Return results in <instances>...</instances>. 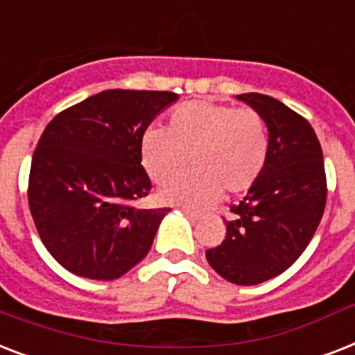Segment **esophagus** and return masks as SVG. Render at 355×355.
Wrapping results in <instances>:
<instances>
[{
  "instance_id": "esophagus-1",
  "label": "esophagus",
  "mask_w": 355,
  "mask_h": 355,
  "mask_svg": "<svg viewBox=\"0 0 355 355\" xmlns=\"http://www.w3.org/2000/svg\"><path fill=\"white\" fill-rule=\"evenodd\" d=\"M182 211L189 217V219H193V221H195V219H199V214H197V211L189 210V208H182Z\"/></svg>"
}]
</instances>
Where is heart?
<instances>
[{
  "instance_id": "1",
  "label": "heart",
  "mask_w": 355,
  "mask_h": 355,
  "mask_svg": "<svg viewBox=\"0 0 355 355\" xmlns=\"http://www.w3.org/2000/svg\"><path fill=\"white\" fill-rule=\"evenodd\" d=\"M270 130L254 108L214 101H189L173 108L166 130L147 128L139 138V162L153 182L177 180L186 166L193 173L160 191L169 205L200 208L221 193L241 195L269 164Z\"/></svg>"
}]
</instances>
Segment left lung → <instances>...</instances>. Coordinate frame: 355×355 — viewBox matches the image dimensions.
I'll return each instance as SVG.
<instances>
[{
  "mask_svg": "<svg viewBox=\"0 0 355 355\" xmlns=\"http://www.w3.org/2000/svg\"><path fill=\"white\" fill-rule=\"evenodd\" d=\"M237 99L267 119L269 164L247 197L230 206L227 236L206 250V259L225 280L256 286L289 269L306 250L324 214L328 186L322 149L308 119L263 94Z\"/></svg>",
  "mask_w": 355,
  "mask_h": 355,
  "instance_id": "left-lung-1",
  "label": "left lung"
}]
</instances>
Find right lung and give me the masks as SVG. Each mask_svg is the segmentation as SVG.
<instances>
[{
  "label": "right lung",
  "instance_id": "right-lung-1",
  "mask_svg": "<svg viewBox=\"0 0 355 355\" xmlns=\"http://www.w3.org/2000/svg\"><path fill=\"white\" fill-rule=\"evenodd\" d=\"M173 92L107 90L58 112L31 162L29 199L36 230L73 275L116 280L147 256L171 208H136L150 180L139 138Z\"/></svg>",
  "mask_w": 355,
  "mask_h": 355
}]
</instances>
